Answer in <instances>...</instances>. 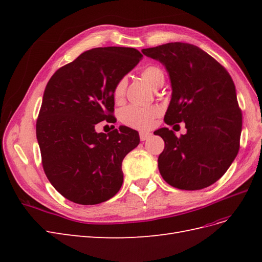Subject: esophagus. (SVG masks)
<instances>
[{"label": "esophagus", "instance_id": "obj_1", "mask_svg": "<svg viewBox=\"0 0 262 262\" xmlns=\"http://www.w3.org/2000/svg\"><path fill=\"white\" fill-rule=\"evenodd\" d=\"M150 136H152V134H150L149 132H144V131L140 132V139H141V141H146Z\"/></svg>", "mask_w": 262, "mask_h": 262}]
</instances>
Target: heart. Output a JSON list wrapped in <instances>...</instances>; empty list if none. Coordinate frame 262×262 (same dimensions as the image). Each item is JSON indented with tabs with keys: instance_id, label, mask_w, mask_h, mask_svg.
<instances>
[{
	"instance_id": "obj_1",
	"label": "heart",
	"mask_w": 262,
	"mask_h": 262,
	"mask_svg": "<svg viewBox=\"0 0 262 262\" xmlns=\"http://www.w3.org/2000/svg\"><path fill=\"white\" fill-rule=\"evenodd\" d=\"M142 77L152 85L153 87H160L163 85L165 76L161 68L156 66H148L145 69L142 70L141 72ZM126 80L124 77L119 80L113 92V96L116 101H121L124 92H125ZM160 115V109L155 106L150 107H138V106H128L121 110L120 113V120L123 124L131 126L134 129L145 130L148 129L153 124L154 119Z\"/></svg>"
}]
</instances>
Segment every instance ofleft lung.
Listing matches in <instances>:
<instances>
[{"label":"left lung","instance_id":"1","mask_svg":"<svg viewBox=\"0 0 262 262\" xmlns=\"http://www.w3.org/2000/svg\"><path fill=\"white\" fill-rule=\"evenodd\" d=\"M167 70L171 99L164 120L185 122L187 133L154 132L165 142L158 156L164 180L181 190H200L224 175L239 149L242 112L224 67L199 47L169 42L142 50Z\"/></svg>","mask_w":262,"mask_h":262}]
</instances>
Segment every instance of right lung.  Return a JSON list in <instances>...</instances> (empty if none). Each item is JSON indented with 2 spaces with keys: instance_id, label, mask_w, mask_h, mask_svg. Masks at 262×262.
I'll list each match as a JSON object with an SVG mask.
<instances>
[{
  "instance_id": "1",
  "label": "right lung",
  "mask_w": 262,
  "mask_h": 262,
  "mask_svg": "<svg viewBox=\"0 0 262 262\" xmlns=\"http://www.w3.org/2000/svg\"><path fill=\"white\" fill-rule=\"evenodd\" d=\"M142 57L134 48H95L47 84L36 134L46 176L68 200L98 204L120 190L122 161L139 145V133L124 125L97 133L95 126L113 119L114 87Z\"/></svg>"
}]
</instances>
